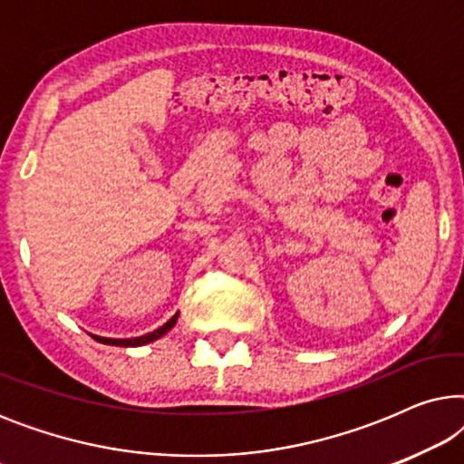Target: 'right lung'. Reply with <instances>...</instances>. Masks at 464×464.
Instances as JSON below:
<instances>
[{
	"mask_svg": "<svg viewBox=\"0 0 464 464\" xmlns=\"http://www.w3.org/2000/svg\"><path fill=\"white\" fill-rule=\"evenodd\" d=\"M177 323V314L173 316V319H169L167 323H164L162 327H158L156 332H151L148 335H141V338H126V340H111V338H99V335H92L94 340L101 342V344H111V346H141V344H148V342H154L158 338H162L164 334L169 332L170 327H173Z\"/></svg>",
	"mask_w": 464,
	"mask_h": 464,
	"instance_id": "right-lung-1",
	"label": "right lung"
}]
</instances>
